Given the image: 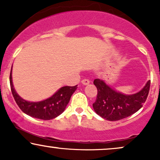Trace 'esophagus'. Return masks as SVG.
<instances>
[{"label":"esophagus","instance_id":"obj_1","mask_svg":"<svg viewBox=\"0 0 160 160\" xmlns=\"http://www.w3.org/2000/svg\"><path fill=\"white\" fill-rule=\"evenodd\" d=\"M81 82L82 85H88V84H89V80H87V79H83Z\"/></svg>","mask_w":160,"mask_h":160}]
</instances>
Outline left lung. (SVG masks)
<instances>
[{"label":"left lung","instance_id":"8db88e82","mask_svg":"<svg viewBox=\"0 0 160 160\" xmlns=\"http://www.w3.org/2000/svg\"><path fill=\"white\" fill-rule=\"evenodd\" d=\"M98 94L93 109L97 114L109 121H117L132 115L146 102L150 90L148 80L141 90L135 94L126 95L116 91L104 80L95 79L93 82Z\"/></svg>","mask_w":160,"mask_h":160}]
</instances>
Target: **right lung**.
I'll return each instance as SVG.
<instances>
[{"mask_svg":"<svg viewBox=\"0 0 160 160\" xmlns=\"http://www.w3.org/2000/svg\"><path fill=\"white\" fill-rule=\"evenodd\" d=\"M10 83L12 94L20 109L30 117L43 120H52L62 113L78 86H63L49 98L41 102H28L17 94L12 81V69L10 75Z\"/></svg>","mask_w":160,"mask_h":160,"instance_id":"add662e5","label":"right lung"}]
</instances>
